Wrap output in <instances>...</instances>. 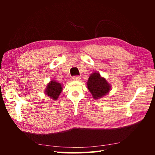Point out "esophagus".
Instances as JSON below:
<instances>
[{"mask_svg":"<svg viewBox=\"0 0 155 155\" xmlns=\"http://www.w3.org/2000/svg\"><path fill=\"white\" fill-rule=\"evenodd\" d=\"M72 79L73 81H79L81 79V77H79V76H74V77H72Z\"/></svg>","mask_w":155,"mask_h":155,"instance_id":"obj_1","label":"esophagus"}]
</instances>
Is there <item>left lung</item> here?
<instances>
[{"mask_svg":"<svg viewBox=\"0 0 155 155\" xmlns=\"http://www.w3.org/2000/svg\"><path fill=\"white\" fill-rule=\"evenodd\" d=\"M87 87L94 99L106 95L111 88L105 78L101 77L99 73L97 72L93 73L90 76L87 81Z\"/></svg>","mask_w":155,"mask_h":155,"instance_id":"obj_1","label":"left lung"}]
</instances>
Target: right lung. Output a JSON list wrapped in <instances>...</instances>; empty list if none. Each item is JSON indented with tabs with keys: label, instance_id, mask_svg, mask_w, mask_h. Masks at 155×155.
Segmentation results:
<instances>
[{
	"label": "right lung",
	"instance_id": "right-lung-1",
	"mask_svg": "<svg viewBox=\"0 0 155 155\" xmlns=\"http://www.w3.org/2000/svg\"><path fill=\"white\" fill-rule=\"evenodd\" d=\"M61 91V84L56 82L55 81H51V83H48L47 85L46 94L47 96H48L52 99L57 100Z\"/></svg>",
	"mask_w": 155,
	"mask_h": 155
}]
</instances>
